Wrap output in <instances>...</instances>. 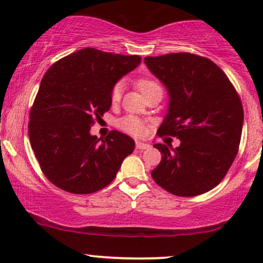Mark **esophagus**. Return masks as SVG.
Instances as JSON below:
<instances>
[{"label":"esophagus","instance_id":"obj_1","mask_svg":"<svg viewBox=\"0 0 263 263\" xmlns=\"http://www.w3.org/2000/svg\"><path fill=\"white\" fill-rule=\"evenodd\" d=\"M136 147H137L138 149H147V148H149L151 144L147 143V142L137 141V142H136Z\"/></svg>","mask_w":263,"mask_h":263}]
</instances>
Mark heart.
I'll return each instance as SVG.
<instances>
[{"label": "heart", "instance_id": "b5f03b06", "mask_svg": "<svg viewBox=\"0 0 263 263\" xmlns=\"http://www.w3.org/2000/svg\"><path fill=\"white\" fill-rule=\"evenodd\" d=\"M138 87L142 91L143 95L148 93L149 91H153V90L157 89H161L158 83H156L155 80H151V79H140L137 83ZM121 92H122V84L121 83H117L116 85L112 87L111 90V101L112 102H117L121 98ZM120 128L123 129L125 132H127L129 135H134V136H143L146 134V126H144L143 121L141 119H138L137 116H129L123 117V119L120 120L119 122Z\"/></svg>", "mask_w": 263, "mask_h": 263}]
</instances>
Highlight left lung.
<instances>
[{
  "label": "left lung",
  "mask_w": 263,
  "mask_h": 263,
  "mask_svg": "<svg viewBox=\"0 0 263 263\" xmlns=\"http://www.w3.org/2000/svg\"><path fill=\"white\" fill-rule=\"evenodd\" d=\"M144 64L167 89L168 108L158 135L177 136V148L156 143L162 161L155 182L178 197L215 188L238 151L243 110L224 71L208 58L189 53L146 57Z\"/></svg>",
  "instance_id": "8db88e82"
}]
</instances>
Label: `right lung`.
<instances>
[{"mask_svg": "<svg viewBox=\"0 0 263 263\" xmlns=\"http://www.w3.org/2000/svg\"><path fill=\"white\" fill-rule=\"evenodd\" d=\"M138 55L80 49L44 74L29 115L28 136L44 176L58 188L90 194L108 185L135 141L119 131L105 140L90 134L110 110L111 90L137 68Z\"/></svg>", "mask_w": 263, "mask_h": 263, "instance_id": "add662e5", "label": "right lung"}]
</instances>
